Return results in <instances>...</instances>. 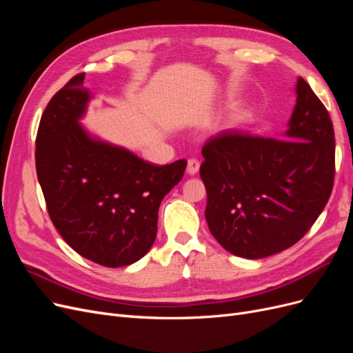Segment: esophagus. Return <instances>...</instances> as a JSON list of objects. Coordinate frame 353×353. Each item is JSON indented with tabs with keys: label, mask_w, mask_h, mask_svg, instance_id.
I'll use <instances>...</instances> for the list:
<instances>
[{
	"label": "esophagus",
	"mask_w": 353,
	"mask_h": 353,
	"mask_svg": "<svg viewBox=\"0 0 353 353\" xmlns=\"http://www.w3.org/2000/svg\"><path fill=\"white\" fill-rule=\"evenodd\" d=\"M199 169H200L199 160L190 159V160H188V166H187V174H188V175H196V174L199 172Z\"/></svg>",
	"instance_id": "34e87169"
}]
</instances>
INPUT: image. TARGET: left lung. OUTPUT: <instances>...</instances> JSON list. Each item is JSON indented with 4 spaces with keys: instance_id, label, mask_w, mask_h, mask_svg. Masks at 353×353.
<instances>
[{
    "instance_id": "8db88e82",
    "label": "left lung",
    "mask_w": 353,
    "mask_h": 353,
    "mask_svg": "<svg viewBox=\"0 0 353 353\" xmlns=\"http://www.w3.org/2000/svg\"><path fill=\"white\" fill-rule=\"evenodd\" d=\"M296 95L281 140L225 131L201 150L209 230L240 258L261 259L292 248L321 215L333 190L330 114L303 78Z\"/></svg>"
}]
</instances>
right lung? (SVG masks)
<instances>
[{
  "mask_svg": "<svg viewBox=\"0 0 353 353\" xmlns=\"http://www.w3.org/2000/svg\"><path fill=\"white\" fill-rule=\"evenodd\" d=\"M83 79L85 73L73 77L41 117L37 175L63 240L85 259L117 268L150 250L160 203L187 162L152 165L90 134L79 122L92 99Z\"/></svg>",
  "mask_w": 353,
  "mask_h": 353,
  "instance_id": "obj_1",
  "label": "right lung"
}]
</instances>
